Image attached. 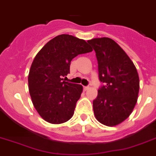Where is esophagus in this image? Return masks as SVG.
<instances>
[{
  "instance_id": "34e87169",
  "label": "esophagus",
  "mask_w": 156,
  "mask_h": 156,
  "mask_svg": "<svg viewBox=\"0 0 156 156\" xmlns=\"http://www.w3.org/2000/svg\"><path fill=\"white\" fill-rule=\"evenodd\" d=\"M83 89H84V90H85V91H86L87 89H89V86H84Z\"/></svg>"
}]
</instances>
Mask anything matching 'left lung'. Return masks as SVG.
Instances as JSON below:
<instances>
[{
    "label": "left lung",
    "instance_id": "8db88e82",
    "mask_svg": "<svg viewBox=\"0 0 156 156\" xmlns=\"http://www.w3.org/2000/svg\"><path fill=\"white\" fill-rule=\"evenodd\" d=\"M98 60L99 78L104 83L93 101L98 122L115 126L130 115L137 101L140 80L135 65L122 48L109 37L87 41Z\"/></svg>",
    "mask_w": 156,
    "mask_h": 156
}]
</instances>
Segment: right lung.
Returning <instances> with one entry per match:
<instances>
[{
    "mask_svg": "<svg viewBox=\"0 0 156 156\" xmlns=\"http://www.w3.org/2000/svg\"><path fill=\"white\" fill-rule=\"evenodd\" d=\"M93 48L72 35H58L46 43L33 60L28 75L31 101L39 115L52 124L66 122L74 115L83 90L81 85L63 81L70 62Z\"/></svg>",
    "mask_w": 156,
    "mask_h": 156,
    "instance_id": "add662e5",
    "label": "right lung"
}]
</instances>
